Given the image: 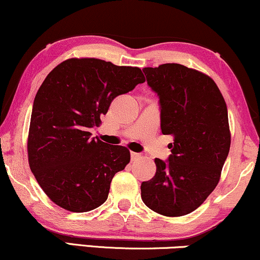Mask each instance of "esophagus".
Listing matches in <instances>:
<instances>
[{
  "mask_svg": "<svg viewBox=\"0 0 260 260\" xmlns=\"http://www.w3.org/2000/svg\"><path fill=\"white\" fill-rule=\"evenodd\" d=\"M131 157H132V160H138V159L143 158V154L138 153V152H132L131 153Z\"/></svg>",
  "mask_w": 260,
  "mask_h": 260,
  "instance_id": "34e87169",
  "label": "esophagus"
}]
</instances>
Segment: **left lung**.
Wrapping results in <instances>:
<instances>
[{"mask_svg": "<svg viewBox=\"0 0 260 260\" xmlns=\"http://www.w3.org/2000/svg\"><path fill=\"white\" fill-rule=\"evenodd\" d=\"M149 86L158 94L160 129L170 134L172 154L154 158L156 174L141 183L147 208L168 217L198 209L218 185L231 149L228 110L215 81L179 63L145 67Z\"/></svg>", "mask_w": 260, "mask_h": 260, "instance_id": "1", "label": "left lung"}]
</instances>
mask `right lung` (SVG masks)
<instances>
[{
  "label": "right lung",
  "instance_id": "add662e5",
  "mask_svg": "<svg viewBox=\"0 0 260 260\" xmlns=\"http://www.w3.org/2000/svg\"><path fill=\"white\" fill-rule=\"evenodd\" d=\"M145 81L138 67L93 57L68 58L39 87L27 138L31 172L60 208L87 212L108 199L115 174L129 163V150L90 138L115 97Z\"/></svg>",
  "mask_w": 260,
  "mask_h": 260
}]
</instances>
